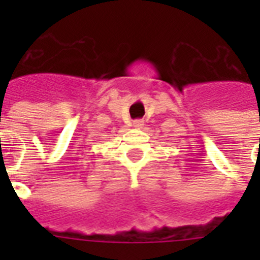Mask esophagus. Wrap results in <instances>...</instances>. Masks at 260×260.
<instances>
[{"label": "esophagus", "mask_w": 260, "mask_h": 260, "mask_svg": "<svg viewBox=\"0 0 260 260\" xmlns=\"http://www.w3.org/2000/svg\"><path fill=\"white\" fill-rule=\"evenodd\" d=\"M143 125H144V122H143L142 120H136V121H134L135 128H142Z\"/></svg>", "instance_id": "1"}]
</instances>
